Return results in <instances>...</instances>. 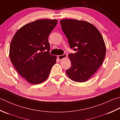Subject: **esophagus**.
I'll list each match as a JSON object with an SVG mask.
<instances>
[{
	"label": "esophagus",
	"mask_w": 120,
	"mask_h": 120,
	"mask_svg": "<svg viewBox=\"0 0 120 120\" xmlns=\"http://www.w3.org/2000/svg\"><path fill=\"white\" fill-rule=\"evenodd\" d=\"M66 56H67V55L66 54H64L62 55H58L57 56V58L59 60H62L63 59V58L66 57Z\"/></svg>",
	"instance_id": "34e87169"
}]
</instances>
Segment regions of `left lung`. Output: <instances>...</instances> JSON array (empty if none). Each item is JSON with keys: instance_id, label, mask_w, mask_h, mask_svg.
<instances>
[{"instance_id": "left-lung-1", "label": "left lung", "mask_w": 120, "mask_h": 120, "mask_svg": "<svg viewBox=\"0 0 120 120\" xmlns=\"http://www.w3.org/2000/svg\"><path fill=\"white\" fill-rule=\"evenodd\" d=\"M71 49L76 53L68 55L71 66L66 72L70 79L85 82L101 65L106 49L99 30L87 22L64 19L60 21Z\"/></svg>"}]
</instances>
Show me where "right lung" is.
<instances>
[{
  "label": "right lung",
  "mask_w": 120,
  "mask_h": 120,
  "mask_svg": "<svg viewBox=\"0 0 120 120\" xmlns=\"http://www.w3.org/2000/svg\"><path fill=\"white\" fill-rule=\"evenodd\" d=\"M56 19H39L23 26L15 33L10 46V58L15 69L31 84L47 79L56 56L50 55L48 37Z\"/></svg>",
  "instance_id": "add662e5"
}]
</instances>
